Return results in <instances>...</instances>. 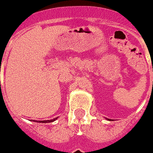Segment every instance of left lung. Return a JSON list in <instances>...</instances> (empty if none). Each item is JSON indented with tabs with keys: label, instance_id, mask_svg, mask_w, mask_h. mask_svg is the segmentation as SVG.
<instances>
[{
	"label": "left lung",
	"instance_id": "left-lung-1",
	"mask_svg": "<svg viewBox=\"0 0 153 153\" xmlns=\"http://www.w3.org/2000/svg\"><path fill=\"white\" fill-rule=\"evenodd\" d=\"M108 120H109V119H108Z\"/></svg>",
	"mask_w": 153,
	"mask_h": 153
}]
</instances>
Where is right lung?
I'll return each mask as SVG.
<instances>
[{
    "label": "right lung",
    "instance_id": "add662e5",
    "mask_svg": "<svg viewBox=\"0 0 153 153\" xmlns=\"http://www.w3.org/2000/svg\"><path fill=\"white\" fill-rule=\"evenodd\" d=\"M57 118L58 117H55V118L52 119V120H48V121H35V120H33V121H35V122H39V123H49V122H52V121H55Z\"/></svg>",
    "mask_w": 153,
    "mask_h": 153
}]
</instances>
